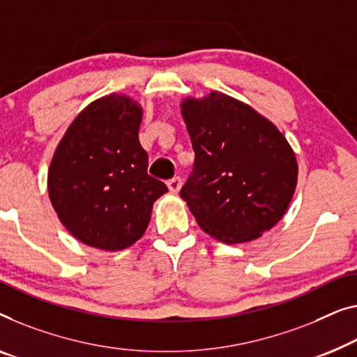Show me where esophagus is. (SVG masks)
Returning a JSON list of instances; mask_svg holds the SVG:
<instances>
[{"label": "esophagus", "instance_id": "obj_1", "mask_svg": "<svg viewBox=\"0 0 357 357\" xmlns=\"http://www.w3.org/2000/svg\"><path fill=\"white\" fill-rule=\"evenodd\" d=\"M167 187H169V191L170 193H178L180 187H182V178L180 177H174L170 178L167 182Z\"/></svg>", "mask_w": 357, "mask_h": 357}]
</instances>
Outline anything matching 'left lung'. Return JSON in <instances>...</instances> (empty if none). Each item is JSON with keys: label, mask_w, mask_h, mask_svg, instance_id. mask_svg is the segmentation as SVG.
Instances as JSON below:
<instances>
[{"label": "left lung", "mask_w": 357, "mask_h": 357, "mask_svg": "<svg viewBox=\"0 0 357 357\" xmlns=\"http://www.w3.org/2000/svg\"><path fill=\"white\" fill-rule=\"evenodd\" d=\"M195 151L180 190L206 234L227 245L259 238L293 198L298 162L280 130L251 106L219 91L182 101Z\"/></svg>", "instance_id": "left-lung-1"}]
</instances>
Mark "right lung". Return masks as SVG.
<instances>
[{
	"instance_id": "add662e5",
	"label": "right lung",
	"mask_w": 357,
	"mask_h": 357,
	"mask_svg": "<svg viewBox=\"0 0 357 357\" xmlns=\"http://www.w3.org/2000/svg\"><path fill=\"white\" fill-rule=\"evenodd\" d=\"M142 114L132 98L102 96L74 119L51 159V204L66 229L91 248L132 246L151 220L154 201L167 193L148 175L138 140Z\"/></svg>"
}]
</instances>
